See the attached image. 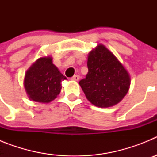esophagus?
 <instances>
[{"instance_id": "34e87169", "label": "esophagus", "mask_w": 157, "mask_h": 157, "mask_svg": "<svg viewBox=\"0 0 157 157\" xmlns=\"http://www.w3.org/2000/svg\"><path fill=\"white\" fill-rule=\"evenodd\" d=\"M80 78V76L76 75H74L73 77L71 78V80H74V81H78Z\"/></svg>"}]
</instances>
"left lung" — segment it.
Listing matches in <instances>:
<instances>
[{"label": "left lung", "mask_w": 157, "mask_h": 157, "mask_svg": "<svg viewBox=\"0 0 157 157\" xmlns=\"http://www.w3.org/2000/svg\"><path fill=\"white\" fill-rule=\"evenodd\" d=\"M88 74L79 82L87 99L100 108L116 105L128 92L130 76L116 56L104 45L91 51Z\"/></svg>", "instance_id": "1"}]
</instances>
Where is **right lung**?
Instances as JSON below:
<instances>
[{
    "mask_svg": "<svg viewBox=\"0 0 157 157\" xmlns=\"http://www.w3.org/2000/svg\"><path fill=\"white\" fill-rule=\"evenodd\" d=\"M67 79L52 63L51 57H41L32 65L25 75L24 86L30 99L48 103L56 98L61 82Z\"/></svg>",
    "mask_w": 157,
    "mask_h": 157,
    "instance_id": "obj_1",
    "label": "right lung"
}]
</instances>
